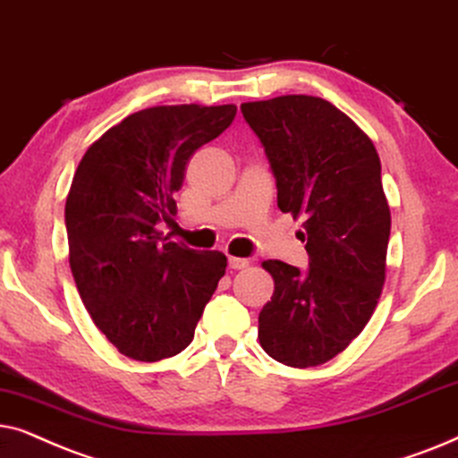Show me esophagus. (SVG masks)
<instances>
[{
  "instance_id": "esophagus-1",
  "label": "esophagus",
  "mask_w": 458,
  "mask_h": 458,
  "mask_svg": "<svg viewBox=\"0 0 458 458\" xmlns=\"http://www.w3.org/2000/svg\"><path fill=\"white\" fill-rule=\"evenodd\" d=\"M228 266L230 270H245L249 266L247 259H241V258H228Z\"/></svg>"
}]
</instances>
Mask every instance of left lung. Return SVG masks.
<instances>
[{"instance_id":"8db88e82","label":"left lung","mask_w":458,"mask_h":458,"mask_svg":"<svg viewBox=\"0 0 458 458\" xmlns=\"http://www.w3.org/2000/svg\"><path fill=\"white\" fill-rule=\"evenodd\" d=\"M242 117L276 178L278 209L306 217L310 267L267 259L274 295L259 312V344L293 369L344 352L373 316L386 283L392 216L373 142L316 96L245 102Z\"/></svg>"}]
</instances>
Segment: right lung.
Here are the masks:
<instances>
[{
  "instance_id": "obj_1",
  "label": "right lung",
  "mask_w": 458,
  "mask_h": 458,
  "mask_svg": "<svg viewBox=\"0 0 458 458\" xmlns=\"http://www.w3.org/2000/svg\"><path fill=\"white\" fill-rule=\"evenodd\" d=\"M236 106H152L125 117L85 152L64 207L77 291L127 358L157 362L191 345L225 255L161 241L186 163L234 121Z\"/></svg>"
}]
</instances>
